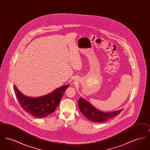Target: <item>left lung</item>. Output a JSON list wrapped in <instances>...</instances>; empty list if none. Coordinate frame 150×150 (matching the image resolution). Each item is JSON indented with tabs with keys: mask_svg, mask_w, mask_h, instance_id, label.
<instances>
[{
	"mask_svg": "<svg viewBox=\"0 0 150 150\" xmlns=\"http://www.w3.org/2000/svg\"><path fill=\"white\" fill-rule=\"evenodd\" d=\"M78 106L80 111L86 117L91 121L100 122L107 121L119 114L123 108L113 112H102L93 106L88 101L83 97L78 100Z\"/></svg>",
	"mask_w": 150,
	"mask_h": 150,
	"instance_id": "left-lung-1",
	"label": "left lung"
}]
</instances>
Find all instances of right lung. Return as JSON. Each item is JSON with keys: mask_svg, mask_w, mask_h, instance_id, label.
<instances>
[{"mask_svg": "<svg viewBox=\"0 0 150 150\" xmlns=\"http://www.w3.org/2000/svg\"><path fill=\"white\" fill-rule=\"evenodd\" d=\"M69 84L56 89L51 93L40 97H28L21 92L14 85L16 96L22 108L30 114L37 117H44L55 111L64 91Z\"/></svg>", "mask_w": 150, "mask_h": 150, "instance_id": "1", "label": "right lung"}]
</instances>
